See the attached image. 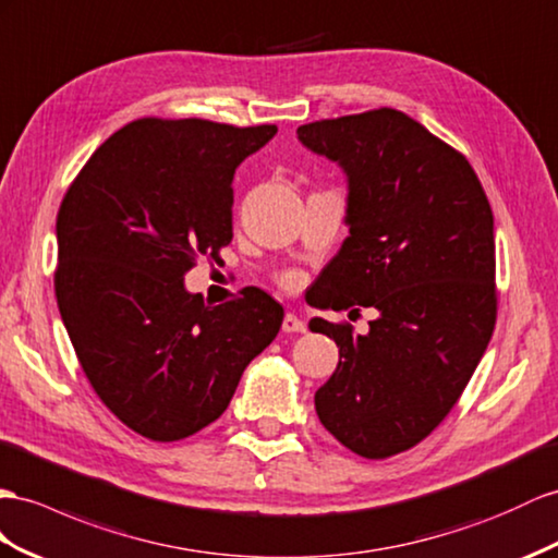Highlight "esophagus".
<instances>
[{
  "label": "esophagus",
  "instance_id": "obj_1",
  "mask_svg": "<svg viewBox=\"0 0 558 558\" xmlns=\"http://www.w3.org/2000/svg\"><path fill=\"white\" fill-rule=\"evenodd\" d=\"M282 332H288V335H292V332H306V323L299 318V316H294V313H284Z\"/></svg>",
  "mask_w": 558,
  "mask_h": 558
}]
</instances>
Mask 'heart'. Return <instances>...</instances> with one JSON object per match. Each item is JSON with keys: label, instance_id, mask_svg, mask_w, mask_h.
<instances>
[{"label": "heart", "instance_id": "obj_1", "mask_svg": "<svg viewBox=\"0 0 558 558\" xmlns=\"http://www.w3.org/2000/svg\"><path fill=\"white\" fill-rule=\"evenodd\" d=\"M294 282H296V278H294V276H290L288 280H284V284H294Z\"/></svg>", "mask_w": 558, "mask_h": 558}]
</instances>
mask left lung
<instances>
[{"instance_id": "obj_1", "label": "left lung", "mask_w": 558, "mask_h": 558, "mask_svg": "<svg viewBox=\"0 0 558 558\" xmlns=\"http://www.w3.org/2000/svg\"><path fill=\"white\" fill-rule=\"evenodd\" d=\"M347 177V240L318 308L373 306L367 335L323 318L339 347L316 412L341 446L384 460L448 415L495 327L493 209L466 157L393 108L296 130Z\"/></svg>"}]
</instances>
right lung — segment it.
Instances as JSON below:
<instances>
[{
	"label": "right lung",
	"mask_w": 558,
	"mask_h": 558,
	"mask_svg": "<svg viewBox=\"0 0 558 558\" xmlns=\"http://www.w3.org/2000/svg\"><path fill=\"white\" fill-rule=\"evenodd\" d=\"M276 124L143 118L98 146L56 219V302L106 408L150 440L223 415L245 367L276 339L262 290L221 306L185 290L197 259L233 238V177Z\"/></svg>",
	"instance_id": "add662e5"
}]
</instances>
